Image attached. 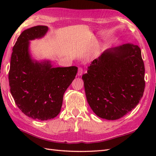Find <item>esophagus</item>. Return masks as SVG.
I'll return each mask as SVG.
<instances>
[{
    "label": "esophagus",
    "instance_id": "1",
    "mask_svg": "<svg viewBox=\"0 0 156 156\" xmlns=\"http://www.w3.org/2000/svg\"><path fill=\"white\" fill-rule=\"evenodd\" d=\"M82 74H83V69H82V68H78L77 75H78V76H80L82 75Z\"/></svg>",
    "mask_w": 156,
    "mask_h": 156
}]
</instances>
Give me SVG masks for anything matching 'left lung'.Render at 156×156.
Returning a JSON list of instances; mask_svg holds the SVG:
<instances>
[{
  "label": "left lung",
  "instance_id": "8db88e82",
  "mask_svg": "<svg viewBox=\"0 0 156 156\" xmlns=\"http://www.w3.org/2000/svg\"><path fill=\"white\" fill-rule=\"evenodd\" d=\"M145 68L138 45L107 49L82 75L88 105L98 117L116 120L133 109L143 97Z\"/></svg>",
  "mask_w": 156,
  "mask_h": 156
}]
</instances>
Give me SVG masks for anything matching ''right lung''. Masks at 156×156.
<instances>
[{
  "label": "right lung",
  "instance_id": "obj_1",
  "mask_svg": "<svg viewBox=\"0 0 156 156\" xmlns=\"http://www.w3.org/2000/svg\"><path fill=\"white\" fill-rule=\"evenodd\" d=\"M47 26L39 25L23 31L14 47L9 73L11 93L25 115L47 121L61 111L63 97L77 74L76 66L54 67L49 59L32 57L30 41L44 37Z\"/></svg>",
  "mask_w": 156,
  "mask_h": 156
}]
</instances>
